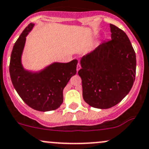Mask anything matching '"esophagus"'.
Here are the masks:
<instances>
[{"label":"esophagus","mask_w":149,"mask_h":149,"mask_svg":"<svg viewBox=\"0 0 149 149\" xmlns=\"http://www.w3.org/2000/svg\"><path fill=\"white\" fill-rule=\"evenodd\" d=\"M80 69H81V65H80V63H78L77 67H76V70H77V72L79 71Z\"/></svg>","instance_id":"esophagus-1"}]
</instances>
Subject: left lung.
Wrapping results in <instances>:
<instances>
[{"label":"left lung","instance_id":"left-lung-1","mask_svg":"<svg viewBox=\"0 0 149 149\" xmlns=\"http://www.w3.org/2000/svg\"><path fill=\"white\" fill-rule=\"evenodd\" d=\"M111 40L104 42L81 58L78 75L82 80L83 97L98 109L120 102L135 81L136 59L132 44L123 30L109 24Z\"/></svg>","mask_w":149,"mask_h":149}]
</instances>
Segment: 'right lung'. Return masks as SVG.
<instances>
[{"label":"right lung","mask_w":149,"mask_h":149,"mask_svg":"<svg viewBox=\"0 0 149 149\" xmlns=\"http://www.w3.org/2000/svg\"><path fill=\"white\" fill-rule=\"evenodd\" d=\"M35 24L30 23L16 41L11 53L10 75L15 89L27 105L40 112L54 110L63 102V91L76 73L78 60L68 63L54 62L42 69L32 71L24 68L22 55L26 37Z\"/></svg>","instance_id":"1"}]
</instances>
